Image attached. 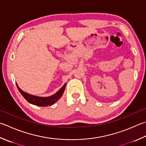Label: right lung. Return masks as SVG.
<instances>
[{"instance_id": "1", "label": "right lung", "mask_w": 146, "mask_h": 146, "mask_svg": "<svg viewBox=\"0 0 146 146\" xmlns=\"http://www.w3.org/2000/svg\"><path fill=\"white\" fill-rule=\"evenodd\" d=\"M16 85L19 91V92L21 94V95L24 97V98L27 100L28 102H30V104H32L33 105L37 106L46 107L48 106L53 105L61 98V97L62 96V94H63L65 90L66 84H65L63 86L60 88L56 94H54V95L49 97H45V98L44 97H38L30 95V94L23 91L21 88L18 87V85L17 84Z\"/></svg>"}]
</instances>
